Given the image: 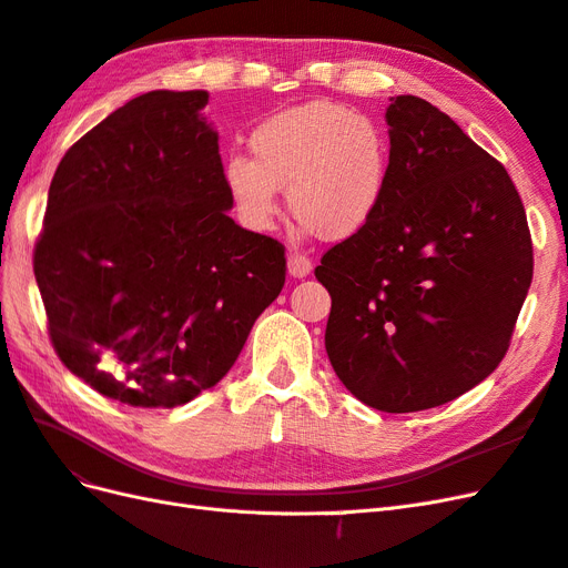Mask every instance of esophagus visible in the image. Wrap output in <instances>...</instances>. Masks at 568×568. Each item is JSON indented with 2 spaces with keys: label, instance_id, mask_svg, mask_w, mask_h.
I'll use <instances>...</instances> for the list:
<instances>
[{
  "label": "esophagus",
  "instance_id": "esophagus-1",
  "mask_svg": "<svg viewBox=\"0 0 568 568\" xmlns=\"http://www.w3.org/2000/svg\"><path fill=\"white\" fill-rule=\"evenodd\" d=\"M286 267H288L291 277H298L301 280V277H307V274H311L313 263H311V257H305L303 253L291 251L288 257H286Z\"/></svg>",
  "mask_w": 568,
  "mask_h": 568
}]
</instances>
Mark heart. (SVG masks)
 Masks as SVG:
<instances>
[{"instance_id":"1","label":"heart","mask_w":568,"mask_h":568,"mask_svg":"<svg viewBox=\"0 0 568 568\" xmlns=\"http://www.w3.org/2000/svg\"><path fill=\"white\" fill-rule=\"evenodd\" d=\"M253 159L225 161V184L239 215L265 230L286 186L294 217L322 239H348L379 211L390 175V144L372 118L329 101H311L263 120Z\"/></svg>"}]
</instances>
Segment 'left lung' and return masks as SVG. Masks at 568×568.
<instances>
[{
  "label": "left lung",
  "instance_id": "left-lung-1",
  "mask_svg": "<svg viewBox=\"0 0 568 568\" xmlns=\"http://www.w3.org/2000/svg\"><path fill=\"white\" fill-rule=\"evenodd\" d=\"M390 175L379 211L322 255L324 346L357 400L419 412L503 363L532 280V244L503 163L450 115L400 94L386 109Z\"/></svg>",
  "mask_w": 568,
  "mask_h": 568
}]
</instances>
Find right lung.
I'll list each match as a JSON object with an SVG mask.
<instances>
[{
  "label": "right lung",
  "instance_id": "obj_1",
  "mask_svg": "<svg viewBox=\"0 0 568 568\" xmlns=\"http://www.w3.org/2000/svg\"><path fill=\"white\" fill-rule=\"evenodd\" d=\"M209 92L128 101L65 151L36 280L61 363L111 400L184 405L215 386L280 296L284 246L234 205Z\"/></svg>",
  "mask_w": 568,
  "mask_h": 568
}]
</instances>
